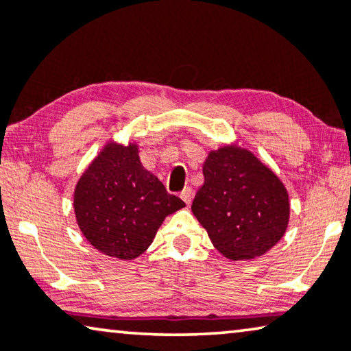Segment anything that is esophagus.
<instances>
[{
	"instance_id": "34e87169",
	"label": "esophagus",
	"mask_w": 351,
	"mask_h": 351,
	"mask_svg": "<svg viewBox=\"0 0 351 351\" xmlns=\"http://www.w3.org/2000/svg\"><path fill=\"white\" fill-rule=\"evenodd\" d=\"M180 197H181L182 200H184V204H186V205H191L192 197H194V191H192V187H184V189L181 191Z\"/></svg>"
}]
</instances>
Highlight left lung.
Returning <instances> with one entry per match:
<instances>
[{
	"instance_id": "obj_1",
	"label": "left lung",
	"mask_w": 351,
	"mask_h": 351,
	"mask_svg": "<svg viewBox=\"0 0 351 351\" xmlns=\"http://www.w3.org/2000/svg\"><path fill=\"white\" fill-rule=\"evenodd\" d=\"M192 213L215 248L232 261L254 259L278 243L289 221L283 182L250 151L226 146L210 152Z\"/></svg>"
}]
</instances>
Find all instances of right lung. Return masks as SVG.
<instances>
[{
  "mask_svg": "<svg viewBox=\"0 0 351 351\" xmlns=\"http://www.w3.org/2000/svg\"><path fill=\"white\" fill-rule=\"evenodd\" d=\"M186 204L143 169L135 145L110 143L79 180V229L98 251L117 259L145 253L167 216Z\"/></svg>",
  "mask_w": 351,
  "mask_h": 351,
  "instance_id": "add662e5",
  "label": "right lung"
}]
</instances>
